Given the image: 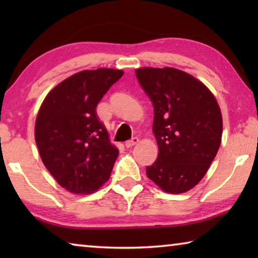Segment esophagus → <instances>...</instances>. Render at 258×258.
I'll return each mask as SVG.
<instances>
[{
    "instance_id": "34e87169",
    "label": "esophagus",
    "mask_w": 258,
    "mask_h": 258,
    "mask_svg": "<svg viewBox=\"0 0 258 258\" xmlns=\"http://www.w3.org/2000/svg\"><path fill=\"white\" fill-rule=\"evenodd\" d=\"M138 142H139V139L137 137L132 138L131 140H128V141L125 142V147L126 148H132V147H134L135 145H137Z\"/></svg>"
}]
</instances>
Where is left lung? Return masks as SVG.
<instances>
[{"label": "left lung", "mask_w": 258, "mask_h": 258, "mask_svg": "<svg viewBox=\"0 0 258 258\" xmlns=\"http://www.w3.org/2000/svg\"><path fill=\"white\" fill-rule=\"evenodd\" d=\"M140 85L154 106L158 157L147 175L169 194L189 191L205 176L221 145L222 115L197 78L175 68H140Z\"/></svg>", "instance_id": "1"}]
</instances>
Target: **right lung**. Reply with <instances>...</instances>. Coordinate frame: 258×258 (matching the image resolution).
Here are the masks:
<instances>
[{
    "label": "right lung",
    "instance_id": "1",
    "mask_svg": "<svg viewBox=\"0 0 258 258\" xmlns=\"http://www.w3.org/2000/svg\"><path fill=\"white\" fill-rule=\"evenodd\" d=\"M123 74L109 68L77 73L46 95L37 113L35 141L43 164L73 194H91L110 176L119 151L95 108Z\"/></svg>",
    "mask_w": 258,
    "mask_h": 258
}]
</instances>
